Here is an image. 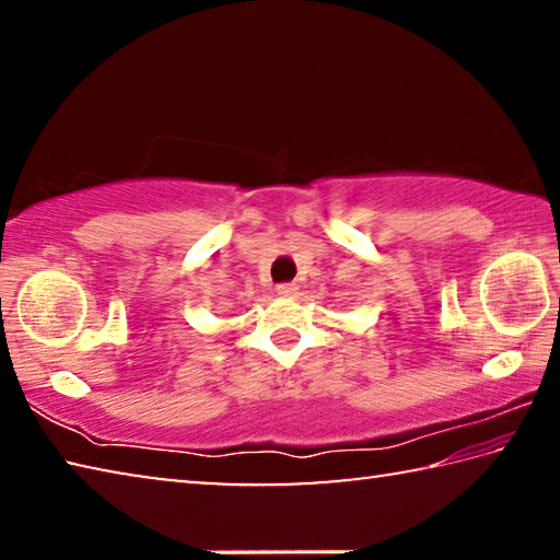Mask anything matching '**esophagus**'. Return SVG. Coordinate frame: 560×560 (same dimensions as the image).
<instances>
[{"label":"esophagus","instance_id":"1","mask_svg":"<svg viewBox=\"0 0 560 560\" xmlns=\"http://www.w3.org/2000/svg\"><path fill=\"white\" fill-rule=\"evenodd\" d=\"M296 291H299V287H296V283H291V281L279 283V287H277L279 296H296Z\"/></svg>","mask_w":560,"mask_h":560}]
</instances>
